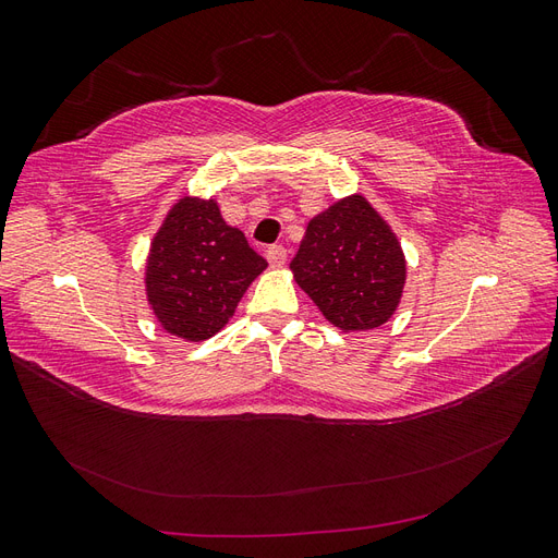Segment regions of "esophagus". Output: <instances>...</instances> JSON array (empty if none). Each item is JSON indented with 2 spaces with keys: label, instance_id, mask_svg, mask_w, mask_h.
<instances>
[{
  "label": "esophagus",
  "instance_id": "obj_1",
  "mask_svg": "<svg viewBox=\"0 0 558 558\" xmlns=\"http://www.w3.org/2000/svg\"><path fill=\"white\" fill-rule=\"evenodd\" d=\"M265 256H267V263H269V265H272V267H281V265L286 263V248H283L281 244H275V246L267 248Z\"/></svg>",
  "mask_w": 558,
  "mask_h": 558
}]
</instances>
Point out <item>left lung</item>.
<instances>
[{"instance_id":"1","label":"left lung","mask_w":558,"mask_h":558,"mask_svg":"<svg viewBox=\"0 0 558 558\" xmlns=\"http://www.w3.org/2000/svg\"><path fill=\"white\" fill-rule=\"evenodd\" d=\"M291 269L320 314L344 332L386 324L408 279L396 232L363 195L312 218Z\"/></svg>"}]
</instances>
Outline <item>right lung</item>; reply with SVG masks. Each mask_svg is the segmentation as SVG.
<instances>
[{"label":"right lung","mask_w":558,"mask_h":558,"mask_svg":"<svg viewBox=\"0 0 558 558\" xmlns=\"http://www.w3.org/2000/svg\"><path fill=\"white\" fill-rule=\"evenodd\" d=\"M267 260L223 221L216 199L181 197L150 242L146 298L158 324L185 342L209 340L238 310Z\"/></svg>","instance_id":"1"}]
</instances>
